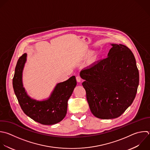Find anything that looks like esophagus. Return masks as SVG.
I'll return each mask as SVG.
<instances>
[{"instance_id": "esophagus-1", "label": "esophagus", "mask_w": 150, "mask_h": 150, "mask_svg": "<svg viewBox=\"0 0 150 150\" xmlns=\"http://www.w3.org/2000/svg\"><path fill=\"white\" fill-rule=\"evenodd\" d=\"M76 80H77V81L79 82V83L81 82V77L79 76H77L76 77Z\"/></svg>"}]
</instances>
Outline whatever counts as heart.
Returning a JSON list of instances; mask_svg holds the SVG:
<instances>
[{
	"instance_id": "obj_1",
	"label": "heart",
	"mask_w": 150,
	"mask_h": 150,
	"mask_svg": "<svg viewBox=\"0 0 150 150\" xmlns=\"http://www.w3.org/2000/svg\"><path fill=\"white\" fill-rule=\"evenodd\" d=\"M89 53H90V52H87V54H89ZM90 59H91V60H93V59H94V56H93V55H91V57H90Z\"/></svg>"
}]
</instances>
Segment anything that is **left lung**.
<instances>
[{
    "label": "left lung",
    "instance_id": "left-lung-1",
    "mask_svg": "<svg viewBox=\"0 0 150 150\" xmlns=\"http://www.w3.org/2000/svg\"><path fill=\"white\" fill-rule=\"evenodd\" d=\"M108 57L83 69L80 77L92 114L101 119L120 117L133 102L139 72L132 52L122 45L111 44Z\"/></svg>",
    "mask_w": 150,
    "mask_h": 150
}]
</instances>
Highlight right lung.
Here are the masks:
<instances>
[{"mask_svg": "<svg viewBox=\"0 0 150 150\" xmlns=\"http://www.w3.org/2000/svg\"><path fill=\"white\" fill-rule=\"evenodd\" d=\"M27 54L19 57L13 79V87L23 111L34 121L43 125H53L66 116L67 101L77 84L74 76L57 84L47 100L38 101L27 94L22 83V73Z\"/></svg>", "mask_w": 150, "mask_h": 150, "instance_id": "1", "label": "right lung"}]
</instances>
